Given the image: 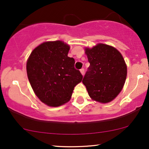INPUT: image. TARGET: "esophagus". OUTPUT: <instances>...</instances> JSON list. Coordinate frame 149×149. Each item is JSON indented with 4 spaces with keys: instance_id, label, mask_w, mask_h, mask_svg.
<instances>
[{
    "instance_id": "esophagus-1",
    "label": "esophagus",
    "mask_w": 149,
    "mask_h": 149,
    "mask_svg": "<svg viewBox=\"0 0 149 149\" xmlns=\"http://www.w3.org/2000/svg\"><path fill=\"white\" fill-rule=\"evenodd\" d=\"M80 72H81V74H82V75H84V74H85V70H84V68H81V70H80Z\"/></svg>"
}]
</instances>
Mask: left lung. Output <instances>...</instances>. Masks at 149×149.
<instances>
[{"label":"left lung","mask_w":149,"mask_h":149,"mask_svg":"<svg viewBox=\"0 0 149 149\" xmlns=\"http://www.w3.org/2000/svg\"><path fill=\"white\" fill-rule=\"evenodd\" d=\"M90 66L82 82L93 100L108 103L123 89L127 77V66L119 51L108 45L99 43L85 48Z\"/></svg>","instance_id":"obj_1"}]
</instances>
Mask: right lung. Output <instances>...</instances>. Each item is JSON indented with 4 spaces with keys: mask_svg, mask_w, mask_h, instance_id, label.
Masks as SVG:
<instances>
[{
    "mask_svg": "<svg viewBox=\"0 0 149 149\" xmlns=\"http://www.w3.org/2000/svg\"><path fill=\"white\" fill-rule=\"evenodd\" d=\"M68 45L61 40L45 42L34 49L26 63L28 80L42 102L59 107L68 102L83 75L68 57Z\"/></svg>",
    "mask_w": 149,
    "mask_h": 149,
    "instance_id": "add662e5",
    "label": "right lung"
}]
</instances>
